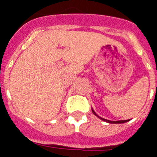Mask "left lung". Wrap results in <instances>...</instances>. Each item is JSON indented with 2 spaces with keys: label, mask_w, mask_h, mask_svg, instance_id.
<instances>
[{
  "label": "left lung",
  "mask_w": 157,
  "mask_h": 157,
  "mask_svg": "<svg viewBox=\"0 0 157 157\" xmlns=\"http://www.w3.org/2000/svg\"><path fill=\"white\" fill-rule=\"evenodd\" d=\"M92 112H93V113L95 115V116H97L98 117H99V118H100L102 121H106V122H108V123H111V124H121V123H124V122H127L129 121V120H124V121H108V120L103 119V118H102V117H98V115L96 114L95 112H94L93 109H92Z\"/></svg>",
  "instance_id": "obj_1"
}]
</instances>
